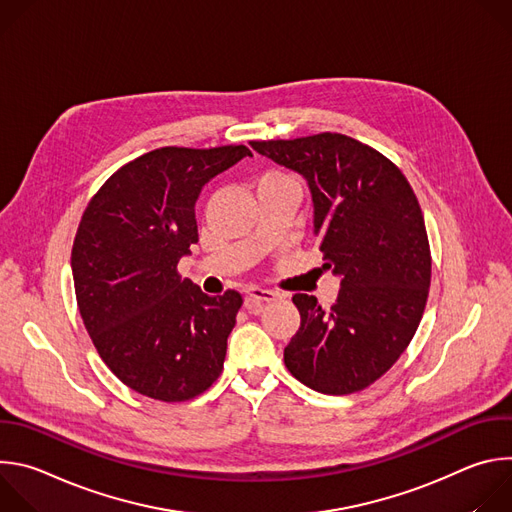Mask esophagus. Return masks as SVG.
<instances>
[{"instance_id": "1", "label": "esophagus", "mask_w": 512, "mask_h": 512, "mask_svg": "<svg viewBox=\"0 0 512 512\" xmlns=\"http://www.w3.org/2000/svg\"><path fill=\"white\" fill-rule=\"evenodd\" d=\"M277 298L275 291L271 289H263V287H249L247 294H245V306L251 314L261 312V308L269 302H273Z\"/></svg>"}]
</instances>
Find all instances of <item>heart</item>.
Masks as SVG:
<instances>
[{"instance_id":"1","label":"heart","mask_w":512,"mask_h":512,"mask_svg":"<svg viewBox=\"0 0 512 512\" xmlns=\"http://www.w3.org/2000/svg\"><path fill=\"white\" fill-rule=\"evenodd\" d=\"M277 178H285V176H281V174H275V172L261 176V180H277ZM261 180H259V182H261Z\"/></svg>"}]
</instances>
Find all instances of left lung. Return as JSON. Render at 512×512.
I'll use <instances>...</instances> for the list:
<instances>
[{"instance_id":"left-lung-1","label":"left lung","mask_w":512,"mask_h":512,"mask_svg":"<svg viewBox=\"0 0 512 512\" xmlns=\"http://www.w3.org/2000/svg\"><path fill=\"white\" fill-rule=\"evenodd\" d=\"M308 180L324 267L340 277L330 310L296 294L302 324L283 350L287 371L324 395H350L381 379L421 322L431 253L423 212L403 172L342 133L251 141Z\"/></svg>"}]
</instances>
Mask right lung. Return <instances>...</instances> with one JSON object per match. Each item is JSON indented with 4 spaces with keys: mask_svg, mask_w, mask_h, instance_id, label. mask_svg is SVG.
<instances>
[{
    "mask_svg": "<svg viewBox=\"0 0 512 512\" xmlns=\"http://www.w3.org/2000/svg\"><path fill=\"white\" fill-rule=\"evenodd\" d=\"M245 156V145H168L121 166L83 212L70 255L81 318L111 373L139 395L188 401L223 371L243 298L202 294L178 261L198 243L202 186Z\"/></svg>",
    "mask_w": 512,
    "mask_h": 512,
    "instance_id": "right-lung-1",
    "label": "right lung"
}]
</instances>
